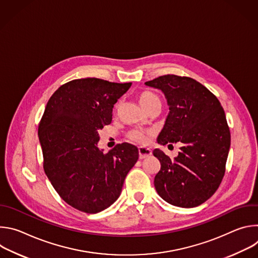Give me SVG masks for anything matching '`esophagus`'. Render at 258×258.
<instances>
[{
	"mask_svg": "<svg viewBox=\"0 0 258 258\" xmlns=\"http://www.w3.org/2000/svg\"><path fill=\"white\" fill-rule=\"evenodd\" d=\"M151 155V150L146 147H139V157L140 159H144L146 157H149Z\"/></svg>",
	"mask_w": 258,
	"mask_h": 258,
	"instance_id": "esophagus-1",
	"label": "esophagus"
}]
</instances>
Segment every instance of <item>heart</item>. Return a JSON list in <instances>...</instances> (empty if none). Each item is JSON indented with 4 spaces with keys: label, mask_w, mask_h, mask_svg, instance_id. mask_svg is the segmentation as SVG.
Returning a JSON list of instances; mask_svg holds the SVG:
<instances>
[{
    "label": "heart",
    "mask_w": 258,
    "mask_h": 258,
    "mask_svg": "<svg viewBox=\"0 0 258 258\" xmlns=\"http://www.w3.org/2000/svg\"><path fill=\"white\" fill-rule=\"evenodd\" d=\"M140 102L141 104L147 109L150 107L153 103L155 102H160V99L157 95H155L152 92H143L140 95ZM152 131H140V130H134L128 134V137L131 140L139 143V144H144L147 141H148V136L152 135Z\"/></svg>",
    "instance_id": "1"
}]
</instances>
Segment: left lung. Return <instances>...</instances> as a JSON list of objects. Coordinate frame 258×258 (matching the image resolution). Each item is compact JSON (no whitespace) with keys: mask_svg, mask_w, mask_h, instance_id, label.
<instances>
[{"mask_svg":"<svg viewBox=\"0 0 258 258\" xmlns=\"http://www.w3.org/2000/svg\"><path fill=\"white\" fill-rule=\"evenodd\" d=\"M145 85L160 90L169 107L157 143H182L173 159L159 149L153 151L161 164L155 189L171 205L196 207L215 193L225 174L231 134L224 109L208 89L191 78L167 75Z\"/></svg>","mask_w":258,"mask_h":258,"instance_id":"8db88e82","label":"left lung"}]
</instances>
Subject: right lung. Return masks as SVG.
Instances as JSON below:
<instances>
[{
    "mask_svg": "<svg viewBox=\"0 0 258 258\" xmlns=\"http://www.w3.org/2000/svg\"><path fill=\"white\" fill-rule=\"evenodd\" d=\"M132 83L88 78L61 86L50 98L39 125L44 169L70 206L97 213L112 205L139 158L136 146L122 143L104 153L99 130L110 124L117 100Z\"/></svg>",
    "mask_w": 258,
    "mask_h": 258,
    "instance_id": "obj_1",
    "label": "right lung"
}]
</instances>
